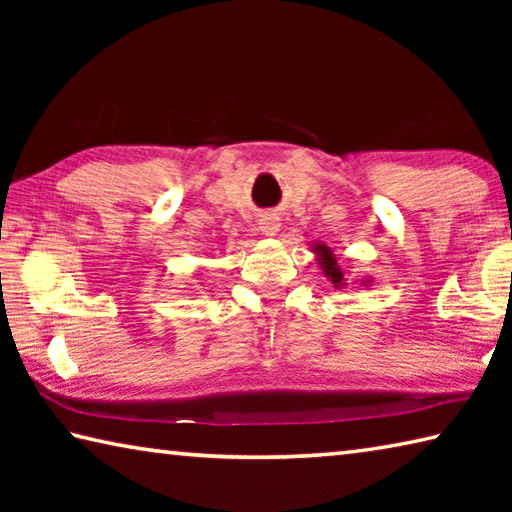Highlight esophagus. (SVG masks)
Wrapping results in <instances>:
<instances>
[{
	"mask_svg": "<svg viewBox=\"0 0 512 512\" xmlns=\"http://www.w3.org/2000/svg\"><path fill=\"white\" fill-rule=\"evenodd\" d=\"M259 232L266 237H275L277 232H280V219H277L275 214H264L262 219H259Z\"/></svg>",
	"mask_w": 512,
	"mask_h": 512,
	"instance_id": "34e87169",
	"label": "esophagus"
}]
</instances>
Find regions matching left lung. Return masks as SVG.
<instances>
[{
	"instance_id": "8db88e82",
	"label": "left lung",
	"mask_w": 512,
	"mask_h": 512,
	"mask_svg": "<svg viewBox=\"0 0 512 512\" xmlns=\"http://www.w3.org/2000/svg\"><path fill=\"white\" fill-rule=\"evenodd\" d=\"M314 253H316V262L320 266V271H323V275L327 277V280H332V284H334L336 289H343L348 282H345V275L341 271L339 262H336V255L332 253V250H329L325 244H316L314 246ZM370 284H372V277H363V280L359 282V287L368 289Z\"/></svg>"
}]
</instances>
